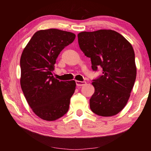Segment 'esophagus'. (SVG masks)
I'll return each instance as SVG.
<instances>
[{
  "label": "esophagus",
  "instance_id": "1",
  "mask_svg": "<svg viewBox=\"0 0 151 151\" xmlns=\"http://www.w3.org/2000/svg\"><path fill=\"white\" fill-rule=\"evenodd\" d=\"M76 84L77 86H82L85 85L86 84V82L85 81H76Z\"/></svg>",
  "mask_w": 151,
  "mask_h": 151
}]
</instances>
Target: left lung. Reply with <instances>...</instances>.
<instances>
[{
  "label": "left lung",
  "mask_w": 151,
  "mask_h": 151,
  "mask_svg": "<svg viewBox=\"0 0 151 151\" xmlns=\"http://www.w3.org/2000/svg\"><path fill=\"white\" fill-rule=\"evenodd\" d=\"M81 50L90 58L92 69L103 68L93 79L90 108L97 115L111 116L126 105L137 75L134 52L123 36L114 30H99L78 35Z\"/></svg>",
  "instance_id": "obj_1"
}]
</instances>
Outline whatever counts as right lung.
<instances>
[{
  "label": "right lung",
  "mask_w": 151,
  "mask_h": 151,
  "mask_svg": "<svg viewBox=\"0 0 151 151\" xmlns=\"http://www.w3.org/2000/svg\"><path fill=\"white\" fill-rule=\"evenodd\" d=\"M75 37L74 33L55 29L39 30L22 53L20 65L22 92L33 112L45 121H55L69 109L75 81H60L52 73L58 55Z\"/></svg>",
  "instance_id": "1"
}]
</instances>
